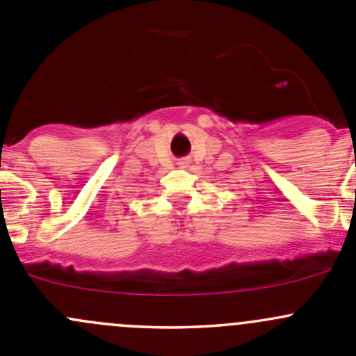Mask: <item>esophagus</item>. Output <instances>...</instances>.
I'll return each mask as SVG.
<instances>
[{"label": "esophagus", "instance_id": "obj_1", "mask_svg": "<svg viewBox=\"0 0 356 356\" xmlns=\"http://www.w3.org/2000/svg\"><path fill=\"white\" fill-rule=\"evenodd\" d=\"M179 167H181V168H188L189 167V161L188 160H181V161H179Z\"/></svg>", "mask_w": 356, "mask_h": 356}]
</instances>
